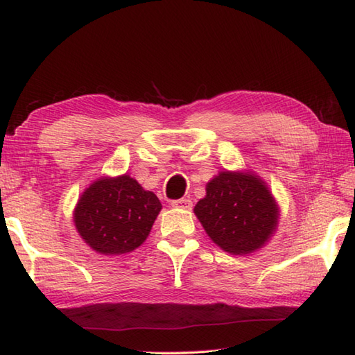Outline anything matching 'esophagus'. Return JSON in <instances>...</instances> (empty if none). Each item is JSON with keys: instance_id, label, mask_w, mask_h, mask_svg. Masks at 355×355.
I'll return each mask as SVG.
<instances>
[{"instance_id": "esophagus-1", "label": "esophagus", "mask_w": 355, "mask_h": 355, "mask_svg": "<svg viewBox=\"0 0 355 355\" xmlns=\"http://www.w3.org/2000/svg\"><path fill=\"white\" fill-rule=\"evenodd\" d=\"M172 207H178V209H184V210H191L192 209V201L189 198H182V200H173L171 201Z\"/></svg>"}]
</instances>
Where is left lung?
Wrapping results in <instances>:
<instances>
[{
    "mask_svg": "<svg viewBox=\"0 0 355 355\" xmlns=\"http://www.w3.org/2000/svg\"><path fill=\"white\" fill-rule=\"evenodd\" d=\"M206 192L193 210L215 244L229 253L245 254L267 243L279 214L259 178L225 171L207 183Z\"/></svg>",
    "mask_w": 355,
    "mask_h": 355,
    "instance_id": "obj_1",
    "label": "left lung"
}]
</instances>
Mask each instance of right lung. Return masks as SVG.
I'll return each mask as SVG.
<instances>
[{
	"instance_id": "right-lung-1",
	"label": "right lung",
	"mask_w": 355,
	"mask_h": 355,
	"mask_svg": "<svg viewBox=\"0 0 355 355\" xmlns=\"http://www.w3.org/2000/svg\"><path fill=\"white\" fill-rule=\"evenodd\" d=\"M160 209V200L130 175L102 178L80 197L74 224L93 250L122 254L143 244Z\"/></svg>"
}]
</instances>
